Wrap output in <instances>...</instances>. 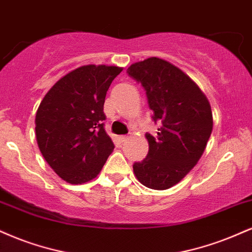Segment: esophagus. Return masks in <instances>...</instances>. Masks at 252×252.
I'll return each mask as SVG.
<instances>
[{
  "instance_id": "obj_1",
  "label": "esophagus",
  "mask_w": 252,
  "mask_h": 252,
  "mask_svg": "<svg viewBox=\"0 0 252 252\" xmlns=\"http://www.w3.org/2000/svg\"><path fill=\"white\" fill-rule=\"evenodd\" d=\"M126 139H128V136H124V135L120 136V141H121V142H126Z\"/></svg>"
}]
</instances>
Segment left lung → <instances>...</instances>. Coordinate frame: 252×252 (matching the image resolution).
I'll list each match as a JSON object with an SVG mask.
<instances>
[{"label": "left lung", "mask_w": 252, "mask_h": 252, "mask_svg": "<svg viewBox=\"0 0 252 252\" xmlns=\"http://www.w3.org/2000/svg\"><path fill=\"white\" fill-rule=\"evenodd\" d=\"M126 72L143 86L157 136L145 135L148 156L132 165L136 178L154 190L176 186L201 158L213 131L210 103L180 68L158 57L132 63Z\"/></svg>", "instance_id": "left-lung-1"}]
</instances>
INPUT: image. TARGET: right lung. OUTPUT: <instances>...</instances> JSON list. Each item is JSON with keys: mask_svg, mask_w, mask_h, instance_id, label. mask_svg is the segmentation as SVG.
Here are the masks:
<instances>
[{"mask_svg": "<svg viewBox=\"0 0 252 252\" xmlns=\"http://www.w3.org/2000/svg\"><path fill=\"white\" fill-rule=\"evenodd\" d=\"M122 70L104 64L78 66L61 77L39 103L36 141L63 181L83 184L94 180L113 153L103 105L111 82Z\"/></svg>", "mask_w": 252, "mask_h": 252, "instance_id": "right-lung-1", "label": "right lung"}]
</instances>
